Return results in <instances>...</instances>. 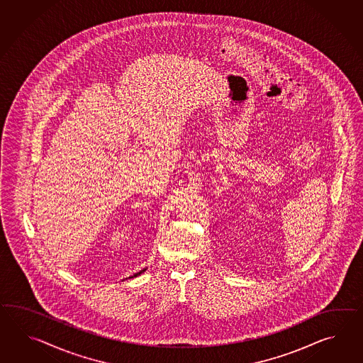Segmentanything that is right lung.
Returning a JSON list of instances; mask_svg holds the SVG:
<instances>
[{
    "mask_svg": "<svg viewBox=\"0 0 363 363\" xmlns=\"http://www.w3.org/2000/svg\"><path fill=\"white\" fill-rule=\"evenodd\" d=\"M145 270H147V269H143V270H140V272H139V273H135V274L131 275V277H128V278H135V277H138V275H140V274H142V273H144V272H145ZM125 279H127V278H125Z\"/></svg>",
    "mask_w": 363,
    "mask_h": 363,
    "instance_id": "obj_1",
    "label": "right lung"
}]
</instances>
